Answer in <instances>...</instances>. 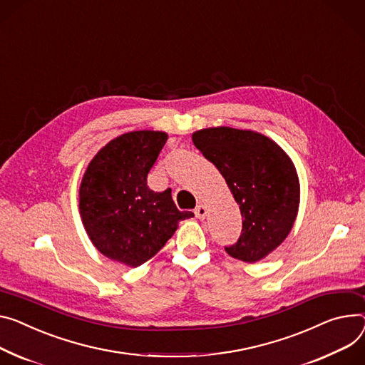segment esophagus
<instances>
[{"label": "esophagus", "mask_w": 365, "mask_h": 365, "mask_svg": "<svg viewBox=\"0 0 365 365\" xmlns=\"http://www.w3.org/2000/svg\"><path fill=\"white\" fill-rule=\"evenodd\" d=\"M194 215H195V217H197V219H205L206 215H207V207L205 205L197 206V207H195V210H194Z\"/></svg>", "instance_id": "1"}]
</instances>
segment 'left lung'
Instances as JSON below:
<instances>
[{
  "label": "left lung",
  "instance_id": "left-lung-1",
  "mask_svg": "<svg viewBox=\"0 0 365 365\" xmlns=\"http://www.w3.org/2000/svg\"><path fill=\"white\" fill-rule=\"evenodd\" d=\"M192 143L225 178L242 216V231L227 253L245 263L270 255L291 232L299 181L289 156L269 137L231 127L192 133Z\"/></svg>",
  "mask_w": 365,
  "mask_h": 365
}]
</instances>
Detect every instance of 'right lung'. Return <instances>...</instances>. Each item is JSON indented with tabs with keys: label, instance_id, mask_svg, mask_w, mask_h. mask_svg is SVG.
I'll return each mask as SVG.
<instances>
[{
	"label": "right lung",
	"instance_id": "add662e5",
	"mask_svg": "<svg viewBox=\"0 0 365 365\" xmlns=\"http://www.w3.org/2000/svg\"><path fill=\"white\" fill-rule=\"evenodd\" d=\"M168 140L163 131H130L103 146L91 160L78 191L85 230L101 253L137 267L152 259L192 217L180 212L171 188L155 192L148 174Z\"/></svg>",
	"mask_w": 365,
	"mask_h": 365
}]
</instances>
